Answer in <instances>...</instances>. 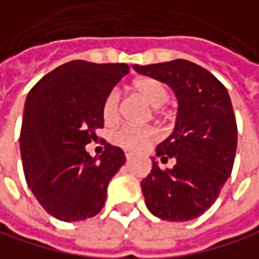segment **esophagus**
<instances>
[{"label":"esophagus","mask_w":259,"mask_h":259,"mask_svg":"<svg viewBox=\"0 0 259 259\" xmlns=\"http://www.w3.org/2000/svg\"><path fill=\"white\" fill-rule=\"evenodd\" d=\"M124 155H125V158H127V159H131V158L134 156V153H132V152H128V150H125V152H124Z\"/></svg>","instance_id":"obj_1"}]
</instances>
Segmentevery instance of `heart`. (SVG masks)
I'll return each mask as SVG.
<instances>
[{
  "mask_svg": "<svg viewBox=\"0 0 259 259\" xmlns=\"http://www.w3.org/2000/svg\"><path fill=\"white\" fill-rule=\"evenodd\" d=\"M134 92L147 101L153 107L155 115L164 112V104L170 100V91L167 86L153 78V77H140L132 83ZM103 119L106 124H113L119 118V92L112 89L103 100L101 106ZM158 138V134L153 127H134V125H121L109 135V143L124 149V150H141Z\"/></svg>",
  "mask_w": 259,
  "mask_h": 259,
  "instance_id": "1",
  "label": "heart"
}]
</instances>
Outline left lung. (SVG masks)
<instances>
[{
  "mask_svg": "<svg viewBox=\"0 0 259 259\" xmlns=\"http://www.w3.org/2000/svg\"><path fill=\"white\" fill-rule=\"evenodd\" d=\"M134 68L171 86L179 101L175 131L156 147V156L175 165L162 170L152 162L141 182L146 205L167 222L193 220L214 205L234 167L237 121L229 94L208 69L190 60Z\"/></svg>",
  "mask_w": 259,
  "mask_h": 259,
  "instance_id": "left-lung-1",
  "label": "left lung"
}]
</instances>
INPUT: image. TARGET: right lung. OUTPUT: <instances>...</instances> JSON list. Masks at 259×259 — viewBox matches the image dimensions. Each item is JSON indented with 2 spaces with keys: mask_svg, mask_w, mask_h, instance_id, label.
<instances>
[{
  "mask_svg": "<svg viewBox=\"0 0 259 259\" xmlns=\"http://www.w3.org/2000/svg\"><path fill=\"white\" fill-rule=\"evenodd\" d=\"M128 71L125 63L71 60L44 75L27 97L19 137L24 175L37 202L57 220L97 215L110 179L125 162L119 147L104 144L98 158L84 147L104 124V97Z\"/></svg>",
  "mask_w": 259,
  "mask_h": 259,
  "instance_id": "add662e5",
  "label": "right lung"
}]
</instances>
